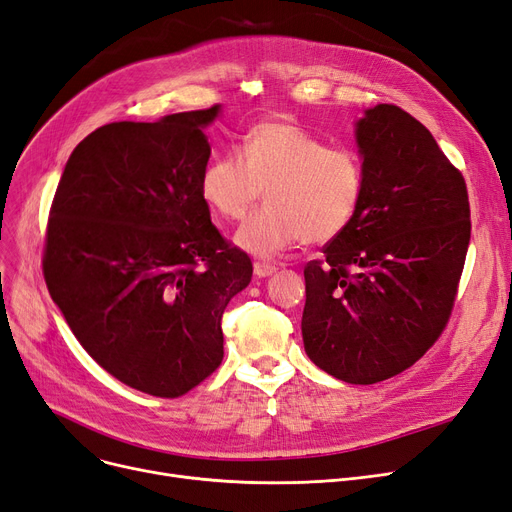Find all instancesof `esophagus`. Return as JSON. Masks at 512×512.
Instances as JSON below:
<instances>
[{"label": "esophagus", "mask_w": 512, "mask_h": 512, "mask_svg": "<svg viewBox=\"0 0 512 512\" xmlns=\"http://www.w3.org/2000/svg\"><path fill=\"white\" fill-rule=\"evenodd\" d=\"M277 271V267L275 264H271V262H254V275L256 277H269V275H273Z\"/></svg>", "instance_id": "34e87169"}]
</instances>
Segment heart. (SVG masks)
<instances>
[{
	"mask_svg": "<svg viewBox=\"0 0 512 512\" xmlns=\"http://www.w3.org/2000/svg\"><path fill=\"white\" fill-rule=\"evenodd\" d=\"M264 189L267 206L243 222L235 243L275 258L306 239L325 243L349 227L363 195V170L349 149L327 147L294 121H260L201 174L199 191L224 220H241Z\"/></svg>",
	"mask_w": 512,
	"mask_h": 512,
	"instance_id": "heart-1",
	"label": "heart"
}]
</instances>
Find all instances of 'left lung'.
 <instances>
[{
    "instance_id": "obj_1",
    "label": "left lung",
    "mask_w": 512,
    "mask_h": 512,
    "mask_svg": "<svg viewBox=\"0 0 512 512\" xmlns=\"http://www.w3.org/2000/svg\"><path fill=\"white\" fill-rule=\"evenodd\" d=\"M359 208L304 267L309 359L349 384L412 367L452 315L470 241L466 182L418 119L367 109L355 128Z\"/></svg>"
}]
</instances>
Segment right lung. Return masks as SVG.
<instances>
[{"mask_svg": "<svg viewBox=\"0 0 512 512\" xmlns=\"http://www.w3.org/2000/svg\"><path fill=\"white\" fill-rule=\"evenodd\" d=\"M220 105L79 142L50 208L44 277L88 355L136 391L174 399L220 365L222 313L252 260L212 224L199 182Z\"/></svg>", "mask_w": 512, "mask_h": 512, "instance_id": "obj_1", "label": "right lung"}]
</instances>
